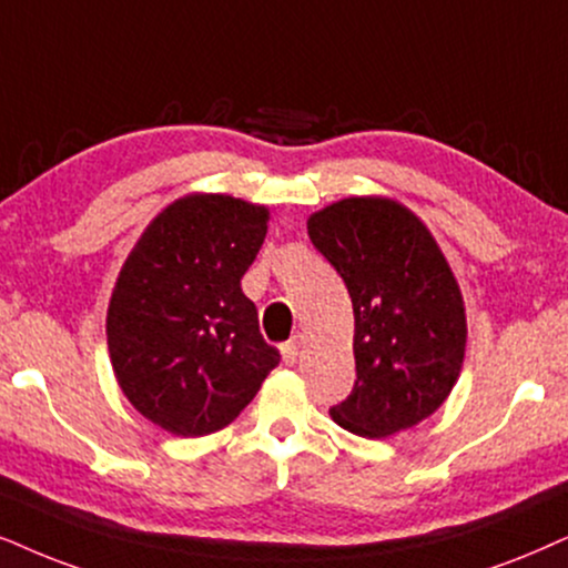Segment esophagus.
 <instances>
[{
    "instance_id": "1",
    "label": "esophagus",
    "mask_w": 568,
    "mask_h": 568,
    "mask_svg": "<svg viewBox=\"0 0 568 568\" xmlns=\"http://www.w3.org/2000/svg\"><path fill=\"white\" fill-rule=\"evenodd\" d=\"M280 351H283V362L288 364V367H293V364H296V358H298V351H301V337H293V341L285 343V346Z\"/></svg>"
}]
</instances>
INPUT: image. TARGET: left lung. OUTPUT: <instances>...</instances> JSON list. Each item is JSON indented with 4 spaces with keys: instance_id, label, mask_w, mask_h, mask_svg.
I'll list each match as a JSON object with an SVG mask.
<instances>
[{
    "instance_id": "8db88e82",
    "label": "left lung",
    "mask_w": 568,
    "mask_h": 568,
    "mask_svg": "<svg viewBox=\"0 0 568 568\" xmlns=\"http://www.w3.org/2000/svg\"><path fill=\"white\" fill-rule=\"evenodd\" d=\"M306 231L354 304L356 383L329 416L372 440L419 425L464 364L466 308L448 260L425 222L387 196L335 201Z\"/></svg>"
}]
</instances>
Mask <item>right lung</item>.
I'll return each instance as SVG.
<instances>
[{
    "mask_svg": "<svg viewBox=\"0 0 568 568\" xmlns=\"http://www.w3.org/2000/svg\"><path fill=\"white\" fill-rule=\"evenodd\" d=\"M270 210L227 193H189L149 222L120 270L106 346L135 412L178 437L227 427L280 354L260 333L241 277Z\"/></svg>",
    "mask_w": 568,
    "mask_h": 568,
    "instance_id": "add662e5",
    "label": "right lung"
}]
</instances>
